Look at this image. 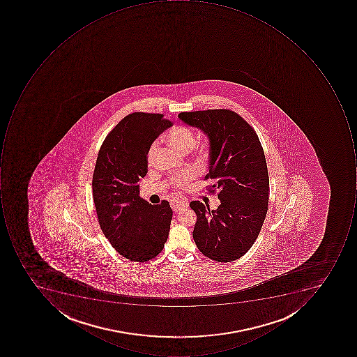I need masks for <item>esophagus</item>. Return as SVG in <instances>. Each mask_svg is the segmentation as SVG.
<instances>
[{
  "label": "esophagus",
  "instance_id": "obj_1",
  "mask_svg": "<svg viewBox=\"0 0 357 357\" xmlns=\"http://www.w3.org/2000/svg\"><path fill=\"white\" fill-rule=\"evenodd\" d=\"M188 206H189V201H188L187 198H179L177 201H174L172 203V208H173L175 212L180 211L183 208H187Z\"/></svg>",
  "mask_w": 357,
  "mask_h": 357
}]
</instances>
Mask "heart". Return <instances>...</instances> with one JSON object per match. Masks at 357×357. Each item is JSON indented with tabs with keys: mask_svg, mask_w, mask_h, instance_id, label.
I'll list each match as a JSON object with an SVG mask.
<instances>
[{
	"mask_svg": "<svg viewBox=\"0 0 357 357\" xmlns=\"http://www.w3.org/2000/svg\"><path fill=\"white\" fill-rule=\"evenodd\" d=\"M166 139H167L170 145L176 148L178 151L182 152V153H187V152H189L190 150L195 147V134H194L191 128H187V126H180L172 128L168 132L167 135H166ZM156 146H158L156 142H153L150 146L149 150H148L147 160L149 163H152V161H153L156 152ZM194 176H195L194 170H187V172H184L181 175L176 176L174 178V182L177 184L178 187H183Z\"/></svg>",
	"mask_w": 357,
	"mask_h": 357,
	"instance_id": "1",
	"label": "heart"
}]
</instances>
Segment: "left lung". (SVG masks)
Masks as SVG:
<instances>
[{
	"label": "left lung",
	"mask_w": 357,
	"mask_h": 357,
	"mask_svg": "<svg viewBox=\"0 0 357 357\" xmlns=\"http://www.w3.org/2000/svg\"><path fill=\"white\" fill-rule=\"evenodd\" d=\"M178 118L209 140V173L220 204L210 211L193 201L197 221L193 238L198 250L213 261H233L257 241L268 209L269 178L265 154L255 130L229 109L181 112Z\"/></svg>",
	"instance_id": "left-lung-1"
}]
</instances>
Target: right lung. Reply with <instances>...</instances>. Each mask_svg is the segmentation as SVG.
Instances as JSON below:
<instances>
[{
	"mask_svg": "<svg viewBox=\"0 0 357 357\" xmlns=\"http://www.w3.org/2000/svg\"><path fill=\"white\" fill-rule=\"evenodd\" d=\"M172 126L161 114L134 112L114 126L102 142L92 190L100 229L118 253L147 261L163 250L173 210L167 201L151 205L139 196L152 142Z\"/></svg>",
	"mask_w": 357,
	"mask_h": 357,
	"instance_id": "obj_1",
	"label": "right lung"
}]
</instances>
